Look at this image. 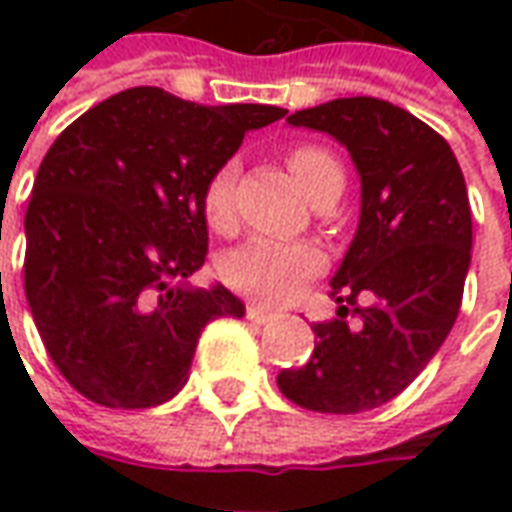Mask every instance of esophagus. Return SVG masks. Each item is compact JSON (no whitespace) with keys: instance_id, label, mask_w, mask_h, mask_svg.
I'll return each mask as SVG.
<instances>
[{"instance_id":"obj_1","label":"esophagus","mask_w":512,"mask_h":512,"mask_svg":"<svg viewBox=\"0 0 512 512\" xmlns=\"http://www.w3.org/2000/svg\"><path fill=\"white\" fill-rule=\"evenodd\" d=\"M246 318L252 323H257V326H263V323H268L274 318V312L263 310L260 304H249V307H246Z\"/></svg>"}]
</instances>
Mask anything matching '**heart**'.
Returning <instances> with one entry per match:
<instances>
[{
	"label": "heart",
	"mask_w": 512,
	"mask_h": 512,
	"mask_svg": "<svg viewBox=\"0 0 512 512\" xmlns=\"http://www.w3.org/2000/svg\"><path fill=\"white\" fill-rule=\"evenodd\" d=\"M288 167L299 180L304 194L315 200L332 178H343L337 158L318 145H296L288 153ZM235 161H224L202 189V213L211 227L227 230L235 219ZM318 246L277 241V238H249L222 260V277L230 288L266 304L293 299L301 285L323 268Z\"/></svg>",
	"instance_id": "obj_1"
}]
</instances>
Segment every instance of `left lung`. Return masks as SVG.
Listing matches in <instances>:
<instances>
[{
  "label": "left lung",
  "mask_w": 512,
  "mask_h": 512,
  "mask_svg": "<svg viewBox=\"0 0 512 512\" xmlns=\"http://www.w3.org/2000/svg\"><path fill=\"white\" fill-rule=\"evenodd\" d=\"M288 123L334 136L351 153L362 208L332 277L337 318L312 323L310 362L282 370L277 384L301 408L359 414L400 395L458 318L472 260L466 180L444 136L381 98H337ZM359 295L367 308L355 304Z\"/></svg>",
  "instance_id": "left-lung-1"
}]
</instances>
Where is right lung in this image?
I'll list each match as a JSON object with an SVG mask.
<instances>
[{
  "mask_svg": "<svg viewBox=\"0 0 512 512\" xmlns=\"http://www.w3.org/2000/svg\"><path fill=\"white\" fill-rule=\"evenodd\" d=\"M279 117V106L131 87L54 139L24 216V290L51 362L87 400L167 403L189 381L202 329L244 318L224 285L186 279L208 252L205 183L246 131Z\"/></svg>",
  "mask_w": 512,
  "mask_h": 512,
  "instance_id": "right-lung-1",
  "label": "right lung"
}]
</instances>
